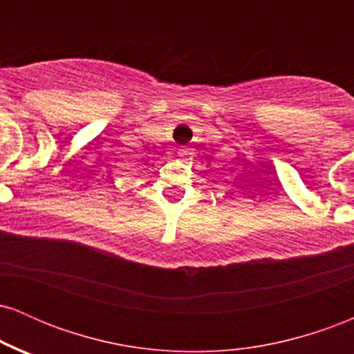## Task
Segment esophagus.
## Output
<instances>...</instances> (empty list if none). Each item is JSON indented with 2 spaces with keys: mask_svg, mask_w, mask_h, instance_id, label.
<instances>
[{
  "mask_svg": "<svg viewBox=\"0 0 354 354\" xmlns=\"http://www.w3.org/2000/svg\"><path fill=\"white\" fill-rule=\"evenodd\" d=\"M191 154V149L188 148V146H181L180 149H178V156L181 158V160H186V158H189Z\"/></svg>",
  "mask_w": 354,
  "mask_h": 354,
  "instance_id": "34e87169",
  "label": "esophagus"
}]
</instances>
